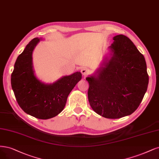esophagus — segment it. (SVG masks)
<instances>
[{"label":"esophagus","instance_id":"34e87169","mask_svg":"<svg viewBox=\"0 0 159 159\" xmlns=\"http://www.w3.org/2000/svg\"><path fill=\"white\" fill-rule=\"evenodd\" d=\"M81 72L82 74V75H83L84 76H86L87 74H89V70L87 69V68H82L81 70Z\"/></svg>","mask_w":159,"mask_h":159}]
</instances>
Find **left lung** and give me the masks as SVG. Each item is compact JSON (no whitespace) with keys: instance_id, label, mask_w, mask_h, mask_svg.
Instances as JSON below:
<instances>
[{"instance_id":"1","label":"left lung","mask_w":159,"mask_h":159,"mask_svg":"<svg viewBox=\"0 0 159 159\" xmlns=\"http://www.w3.org/2000/svg\"><path fill=\"white\" fill-rule=\"evenodd\" d=\"M109 52L94 74L86 78L88 100L97 114L116 119L132 114L147 89L145 59L129 38L113 37Z\"/></svg>"}]
</instances>
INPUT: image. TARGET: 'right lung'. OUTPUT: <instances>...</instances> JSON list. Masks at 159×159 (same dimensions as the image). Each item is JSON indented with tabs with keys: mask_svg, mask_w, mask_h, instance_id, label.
Here are the masks:
<instances>
[{
	"mask_svg": "<svg viewBox=\"0 0 159 159\" xmlns=\"http://www.w3.org/2000/svg\"><path fill=\"white\" fill-rule=\"evenodd\" d=\"M43 38H34L18 57L11 75V85L21 109L35 118L47 120L61 113L74 87L81 80V74L64 75L53 83H45L37 77L33 64V52Z\"/></svg>",
	"mask_w": 159,
	"mask_h": 159,
	"instance_id": "1",
	"label": "right lung"
}]
</instances>
